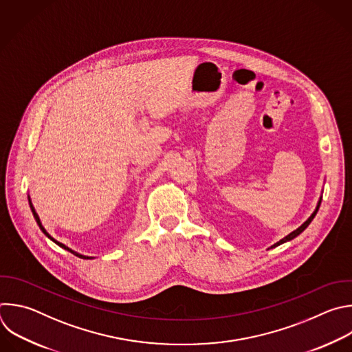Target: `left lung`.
Here are the masks:
<instances>
[{
  "label": "left lung",
  "mask_w": 352,
  "mask_h": 352,
  "mask_svg": "<svg viewBox=\"0 0 352 352\" xmlns=\"http://www.w3.org/2000/svg\"><path fill=\"white\" fill-rule=\"evenodd\" d=\"M320 201H322V199H319V201H318V206H316L315 211L311 214V217H309V218H308V219H307V221H305V222H304L301 226H298L296 230H293L292 233H289V235H287V236H285L282 241H279L278 243H275L274 246H271V249H274V248H276V246H279V245H282V243H286V242H289V241L294 239L296 236H298L300 233H301V232H302V230H304V229H305V228H307V226L311 223V221L314 219V217L316 215V212H318V210H319V206H320Z\"/></svg>",
  "instance_id": "obj_1"
}]
</instances>
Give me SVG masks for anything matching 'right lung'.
<instances>
[{"label":"right lung","instance_id":"add662e5","mask_svg":"<svg viewBox=\"0 0 352 352\" xmlns=\"http://www.w3.org/2000/svg\"><path fill=\"white\" fill-rule=\"evenodd\" d=\"M29 204H30V208H32V212H33V215H34V219H36V222H37V223H38V226H40V229H41V230H43V232H44V235H45V236H48V238H50V239H51V241H52V242H54V243H56V245H58V246H60V248H62V249H65V250H67V252H70V253H73V254H74V256H77V257H80V258H84V260H91V258H92V257H88V256H82V254H78V253H76V252H73V250H72V249H69V248H67V246H65V245H63V243H59V242H58V241H55V239H54V238H52V236H51V235H50V233H48V232H47V230H45V228H44V226H43V223H41V221H40V217H38V214H37V212H36V210H34V207H33V204H32V200H30V197H29Z\"/></svg>","mask_w":352,"mask_h":352}]
</instances>
